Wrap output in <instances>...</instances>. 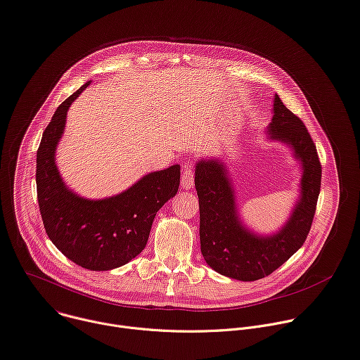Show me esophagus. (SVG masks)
<instances>
[{"label": "esophagus", "mask_w": 360, "mask_h": 360, "mask_svg": "<svg viewBox=\"0 0 360 360\" xmlns=\"http://www.w3.org/2000/svg\"><path fill=\"white\" fill-rule=\"evenodd\" d=\"M180 183L184 190H191L194 187V174H193V169L190 165L184 166V172L181 174Z\"/></svg>", "instance_id": "obj_1"}]
</instances>
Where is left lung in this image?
I'll list each match as a JSON object with an SVG mask.
<instances>
[{"mask_svg": "<svg viewBox=\"0 0 360 360\" xmlns=\"http://www.w3.org/2000/svg\"><path fill=\"white\" fill-rule=\"evenodd\" d=\"M266 140L292 150L300 165L299 195L288 220L271 233L250 229L238 210L236 188L224 160H197L194 186L200 205V246L206 263L217 273L242 282L259 281L281 267L304 243L319 193L322 167L316 146L302 120L276 94Z\"/></svg>", "mask_w": 360, "mask_h": 360, "instance_id": "8db88e82", "label": "left lung"}]
</instances>
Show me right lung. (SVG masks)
<instances>
[{
  "instance_id": "1",
  "label": "right lung",
  "mask_w": 360,
  "mask_h": 360,
  "mask_svg": "<svg viewBox=\"0 0 360 360\" xmlns=\"http://www.w3.org/2000/svg\"><path fill=\"white\" fill-rule=\"evenodd\" d=\"M91 82L56 110L37 151V197L53 245L71 262L94 271L123 266L147 245L157 212L177 194L180 166L144 174L124 191L87 198L64 183L56 151L64 134L67 112Z\"/></svg>"
}]
</instances>
